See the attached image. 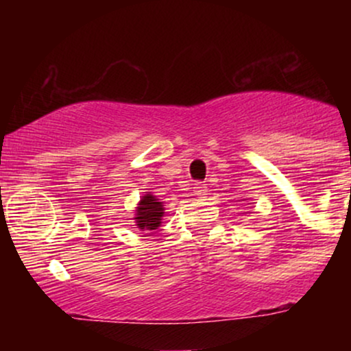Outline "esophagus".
<instances>
[{"label":"esophagus","mask_w":351,"mask_h":351,"mask_svg":"<svg viewBox=\"0 0 351 351\" xmlns=\"http://www.w3.org/2000/svg\"><path fill=\"white\" fill-rule=\"evenodd\" d=\"M193 191H195V195L199 196V198H204L208 193V186L204 183H196L195 188H193Z\"/></svg>","instance_id":"1"}]
</instances>
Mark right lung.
<instances>
[{
	"label": "right lung",
	"instance_id": "1",
	"mask_svg": "<svg viewBox=\"0 0 351 351\" xmlns=\"http://www.w3.org/2000/svg\"><path fill=\"white\" fill-rule=\"evenodd\" d=\"M163 203L156 199V196H153L152 193L142 196L138 206L135 209V223L142 231H153V229H158L162 224L163 217Z\"/></svg>",
	"mask_w": 351,
	"mask_h": 351
}]
</instances>
